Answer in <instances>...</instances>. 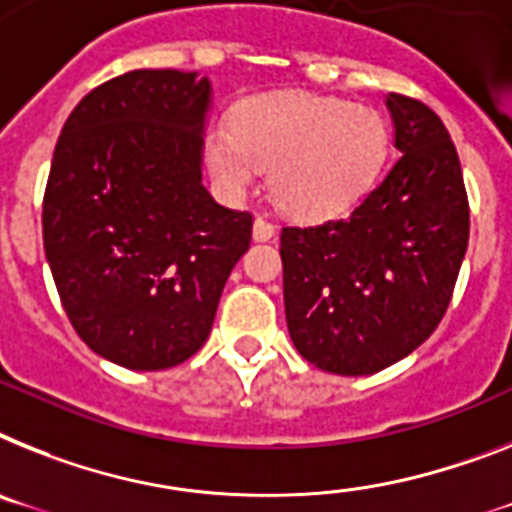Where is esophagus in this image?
I'll return each instance as SVG.
<instances>
[{"instance_id": "34e87169", "label": "esophagus", "mask_w": 512, "mask_h": 512, "mask_svg": "<svg viewBox=\"0 0 512 512\" xmlns=\"http://www.w3.org/2000/svg\"><path fill=\"white\" fill-rule=\"evenodd\" d=\"M252 236H255L257 242H268V239L276 236V223H270L268 218L257 216L255 226H252Z\"/></svg>"}]
</instances>
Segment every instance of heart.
<instances>
[{
	"label": "heart",
	"mask_w": 512,
	"mask_h": 512,
	"mask_svg": "<svg viewBox=\"0 0 512 512\" xmlns=\"http://www.w3.org/2000/svg\"><path fill=\"white\" fill-rule=\"evenodd\" d=\"M380 111L341 98L273 93L247 98L216 124L205 156L221 187L239 195L270 166V192L296 218L338 216L372 187L388 156Z\"/></svg>",
	"instance_id": "obj_1"
}]
</instances>
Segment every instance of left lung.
Here are the masks:
<instances>
[{"instance_id": "left-lung-1", "label": "left lung", "mask_w": 512, "mask_h": 512, "mask_svg": "<svg viewBox=\"0 0 512 512\" xmlns=\"http://www.w3.org/2000/svg\"><path fill=\"white\" fill-rule=\"evenodd\" d=\"M401 158L346 218L283 226V302L296 351L359 377L419 349L453 299L468 247L455 145L427 103L388 93Z\"/></svg>"}]
</instances>
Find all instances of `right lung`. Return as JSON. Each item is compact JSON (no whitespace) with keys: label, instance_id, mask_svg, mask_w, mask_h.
Segmentation results:
<instances>
[{"label":"right lung","instance_id":"add662e5","mask_svg":"<svg viewBox=\"0 0 512 512\" xmlns=\"http://www.w3.org/2000/svg\"><path fill=\"white\" fill-rule=\"evenodd\" d=\"M210 83L132 70L62 127L44 192V249L77 336L127 369H169L208 341L252 213L203 187Z\"/></svg>","mask_w":512,"mask_h":512}]
</instances>
